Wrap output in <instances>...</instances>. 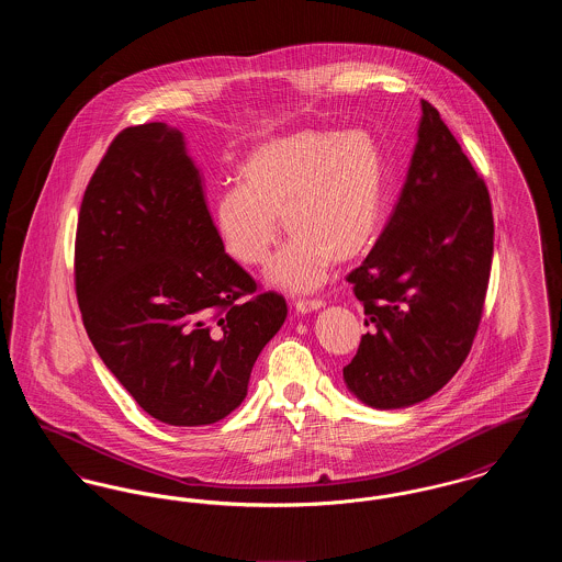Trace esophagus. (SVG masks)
I'll list each match as a JSON object with an SVG mask.
<instances>
[{"instance_id":"34e87169","label":"esophagus","mask_w":562,"mask_h":562,"mask_svg":"<svg viewBox=\"0 0 562 562\" xmlns=\"http://www.w3.org/2000/svg\"><path fill=\"white\" fill-rule=\"evenodd\" d=\"M322 305H324L322 299H296L294 301V310L299 314H312V312L321 310Z\"/></svg>"}]
</instances>
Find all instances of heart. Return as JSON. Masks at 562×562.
<instances>
[{
  "label": "heart",
  "instance_id": "b5f03b06",
  "mask_svg": "<svg viewBox=\"0 0 562 562\" xmlns=\"http://www.w3.org/2000/svg\"><path fill=\"white\" fill-rule=\"evenodd\" d=\"M240 179L214 195L216 236L241 266H263L280 241L282 214L293 238L269 268L282 289L314 291L335 261L356 259L379 232L385 158L367 131L273 136L241 161Z\"/></svg>",
  "mask_w": 562,
  "mask_h": 562
}]
</instances>
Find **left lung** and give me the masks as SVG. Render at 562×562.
Listing matches in <instances>:
<instances>
[{
    "label": "left lung",
    "instance_id": "1",
    "mask_svg": "<svg viewBox=\"0 0 562 562\" xmlns=\"http://www.w3.org/2000/svg\"><path fill=\"white\" fill-rule=\"evenodd\" d=\"M408 175L385 229L348 282L364 307L349 392L404 408L442 390L465 362L493 259L488 189L438 109L422 101Z\"/></svg>",
    "mask_w": 562,
    "mask_h": 562
}]
</instances>
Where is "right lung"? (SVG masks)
Listing matches in <instances>:
<instances>
[{
	"instance_id": "right-lung-1",
	"label": "right lung",
	"mask_w": 562,
	"mask_h": 562,
	"mask_svg": "<svg viewBox=\"0 0 562 562\" xmlns=\"http://www.w3.org/2000/svg\"><path fill=\"white\" fill-rule=\"evenodd\" d=\"M76 294L109 371L183 428L240 406L289 312L223 250L183 134L164 122L117 134L83 191Z\"/></svg>"
}]
</instances>
